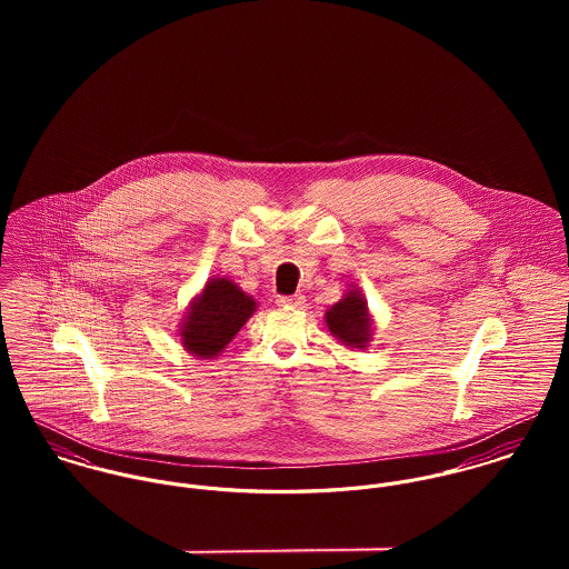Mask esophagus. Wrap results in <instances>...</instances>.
<instances>
[{
  "label": "esophagus",
  "instance_id": "esophagus-1",
  "mask_svg": "<svg viewBox=\"0 0 569 569\" xmlns=\"http://www.w3.org/2000/svg\"><path fill=\"white\" fill-rule=\"evenodd\" d=\"M278 305L280 307H287V309H302L307 305V298L302 293H296V296H280L278 298Z\"/></svg>",
  "mask_w": 569,
  "mask_h": 569
}]
</instances>
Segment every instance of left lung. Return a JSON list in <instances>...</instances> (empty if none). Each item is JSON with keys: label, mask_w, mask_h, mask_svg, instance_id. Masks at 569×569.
<instances>
[{"label": "left lung", "mask_w": 569, "mask_h": 569, "mask_svg": "<svg viewBox=\"0 0 569 569\" xmlns=\"http://www.w3.org/2000/svg\"><path fill=\"white\" fill-rule=\"evenodd\" d=\"M326 325L350 348H366L370 341L368 305L357 291H350L343 300L332 305L330 311H326Z\"/></svg>", "instance_id": "1"}]
</instances>
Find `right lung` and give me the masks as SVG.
Listing matches in <instances>:
<instances>
[{
	"mask_svg": "<svg viewBox=\"0 0 569 569\" xmlns=\"http://www.w3.org/2000/svg\"><path fill=\"white\" fill-rule=\"evenodd\" d=\"M256 302L228 278H212L181 326L183 346L197 357L219 355L253 313Z\"/></svg>",
	"mask_w": 569,
	"mask_h": 569,
	"instance_id": "1",
	"label": "right lung"
}]
</instances>
